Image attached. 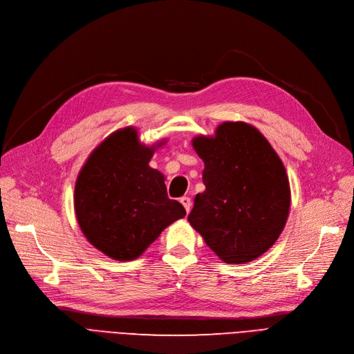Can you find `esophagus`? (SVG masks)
<instances>
[{
  "label": "esophagus",
  "instance_id": "esophagus-1",
  "mask_svg": "<svg viewBox=\"0 0 354 354\" xmlns=\"http://www.w3.org/2000/svg\"><path fill=\"white\" fill-rule=\"evenodd\" d=\"M180 203L183 205L185 211H187V212L189 214L191 207H192V201H191V198H189V196H182V198H180Z\"/></svg>",
  "mask_w": 354,
  "mask_h": 354
}]
</instances>
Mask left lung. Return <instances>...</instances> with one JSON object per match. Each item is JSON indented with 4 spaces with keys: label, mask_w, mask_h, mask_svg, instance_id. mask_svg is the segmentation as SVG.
I'll return each instance as SVG.
<instances>
[{
    "label": "left lung",
    "mask_w": 354,
    "mask_h": 354,
    "mask_svg": "<svg viewBox=\"0 0 354 354\" xmlns=\"http://www.w3.org/2000/svg\"><path fill=\"white\" fill-rule=\"evenodd\" d=\"M194 147L205 163L188 215L207 245L228 264H244L274 245L290 211L284 165L268 140L243 122H225L215 138L199 136Z\"/></svg>",
    "instance_id": "1"
}]
</instances>
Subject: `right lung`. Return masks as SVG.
Segmentation results:
<instances>
[{"label": "right lung", "instance_id": "right-lung-1", "mask_svg": "<svg viewBox=\"0 0 354 354\" xmlns=\"http://www.w3.org/2000/svg\"><path fill=\"white\" fill-rule=\"evenodd\" d=\"M153 147L136 130L110 135L90 155L77 178L74 208L86 238L118 261L138 258L160 232L187 215L167 198L163 175L149 166Z\"/></svg>", "mask_w": 354, "mask_h": 354}]
</instances>
